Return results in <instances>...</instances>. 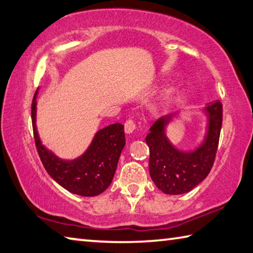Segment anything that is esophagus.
I'll return each instance as SVG.
<instances>
[{"label": "esophagus", "instance_id": "esophagus-1", "mask_svg": "<svg viewBox=\"0 0 253 253\" xmlns=\"http://www.w3.org/2000/svg\"><path fill=\"white\" fill-rule=\"evenodd\" d=\"M135 126V123L132 120H129V121H126V124H124V131H126V134H131L134 132Z\"/></svg>", "mask_w": 253, "mask_h": 253}]
</instances>
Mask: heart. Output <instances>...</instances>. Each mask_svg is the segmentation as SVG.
Here are the masks:
<instances>
[{"label":"heart","mask_w":253,"mask_h":253,"mask_svg":"<svg viewBox=\"0 0 253 253\" xmlns=\"http://www.w3.org/2000/svg\"><path fill=\"white\" fill-rule=\"evenodd\" d=\"M173 93L174 92H173V90H172V88H168V90L163 92L157 101L156 109H162L163 106H165L168 103V102H169L172 99V96H173Z\"/></svg>","instance_id":"b5f03b06"}]
</instances>
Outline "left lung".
Returning a JSON list of instances; mask_svg holds the SVG:
<instances>
[{
	"label": "left lung",
	"instance_id": "obj_1",
	"mask_svg": "<svg viewBox=\"0 0 253 253\" xmlns=\"http://www.w3.org/2000/svg\"><path fill=\"white\" fill-rule=\"evenodd\" d=\"M188 110H178L163 115L150 127L145 138L150 149L149 171L151 179L166 194L190 192L205 180L213 166L222 126V104L220 101L202 108L207 119L202 140L192 150L176 148L167 136L170 124Z\"/></svg>",
	"mask_w": 253,
	"mask_h": 253
}]
</instances>
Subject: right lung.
<instances>
[{
	"mask_svg": "<svg viewBox=\"0 0 253 253\" xmlns=\"http://www.w3.org/2000/svg\"><path fill=\"white\" fill-rule=\"evenodd\" d=\"M32 102L34 140L40 159L51 178L69 192L81 197L99 196L109 188L117 170L121 152L126 145L124 126L114 123L103 127L93 136L90 145L81 156L66 160L56 156L43 144L37 126V97Z\"/></svg>",
	"mask_w": 253,
	"mask_h": 253,
	"instance_id": "right-lung-1",
	"label": "right lung"
}]
</instances>
